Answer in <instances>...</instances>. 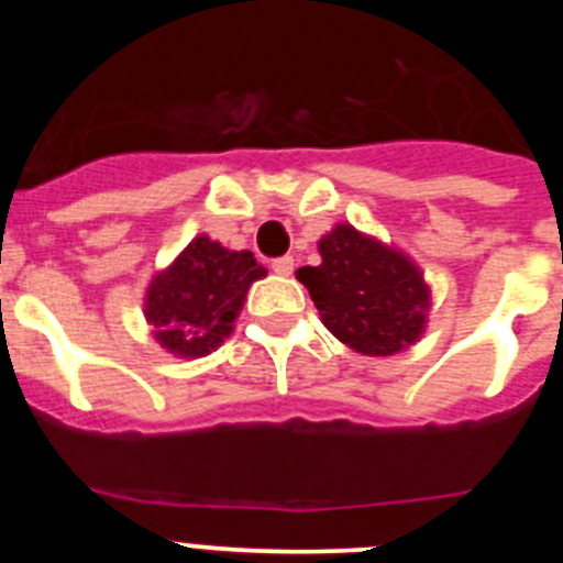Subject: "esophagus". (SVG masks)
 Returning a JSON list of instances; mask_svg holds the SVG:
<instances>
[{"mask_svg": "<svg viewBox=\"0 0 563 563\" xmlns=\"http://www.w3.org/2000/svg\"><path fill=\"white\" fill-rule=\"evenodd\" d=\"M273 273H278V276H290L292 273V256H282L273 262Z\"/></svg>", "mask_w": 563, "mask_h": 563, "instance_id": "obj_1", "label": "esophagus"}]
</instances>
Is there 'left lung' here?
Here are the masks:
<instances>
[{"label": "left lung", "instance_id": "obj_1", "mask_svg": "<svg viewBox=\"0 0 563 563\" xmlns=\"http://www.w3.org/2000/svg\"><path fill=\"white\" fill-rule=\"evenodd\" d=\"M321 265L298 267L327 330L350 350L389 357L426 332L431 287L420 265L400 247L338 222L318 242Z\"/></svg>", "mask_w": 563, "mask_h": 563}]
</instances>
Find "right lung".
Masks as SVG:
<instances>
[{
    "label": "right lung",
    "mask_w": 563,
    "mask_h": 563,
    "mask_svg": "<svg viewBox=\"0 0 563 563\" xmlns=\"http://www.w3.org/2000/svg\"><path fill=\"white\" fill-rule=\"evenodd\" d=\"M265 276L251 251H228L200 233L146 287L143 316L154 341L177 357L211 355L233 332L253 282Z\"/></svg>",
    "instance_id": "add662e5"
}]
</instances>
